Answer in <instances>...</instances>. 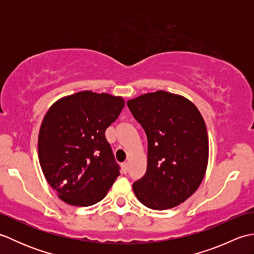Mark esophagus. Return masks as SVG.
Returning <instances> with one entry per match:
<instances>
[{"label":"esophagus","instance_id":"esophagus-1","mask_svg":"<svg viewBox=\"0 0 254 254\" xmlns=\"http://www.w3.org/2000/svg\"><path fill=\"white\" fill-rule=\"evenodd\" d=\"M122 169H123L124 172H127V169H128L127 163H123V164H122Z\"/></svg>","mask_w":254,"mask_h":254}]
</instances>
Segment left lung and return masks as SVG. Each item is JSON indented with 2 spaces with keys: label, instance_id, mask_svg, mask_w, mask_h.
Here are the masks:
<instances>
[{
  "label": "left lung",
  "instance_id": "1",
  "mask_svg": "<svg viewBox=\"0 0 254 254\" xmlns=\"http://www.w3.org/2000/svg\"><path fill=\"white\" fill-rule=\"evenodd\" d=\"M147 136V169L133 191L156 210L180 205L197 190L208 164V135L196 106L165 90L127 100Z\"/></svg>",
  "mask_w": 254,
  "mask_h": 254
}]
</instances>
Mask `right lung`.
<instances>
[{
	"label": "right lung",
	"mask_w": 254,
	"mask_h": 254,
	"mask_svg": "<svg viewBox=\"0 0 254 254\" xmlns=\"http://www.w3.org/2000/svg\"><path fill=\"white\" fill-rule=\"evenodd\" d=\"M124 105L121 96L84 90L62 97L47 111L38 157L46 180L63 202L98 203L120 175L105 132Z\"/></svg>",
	"instance_id": "right-lung-1"
}]
</instances>
